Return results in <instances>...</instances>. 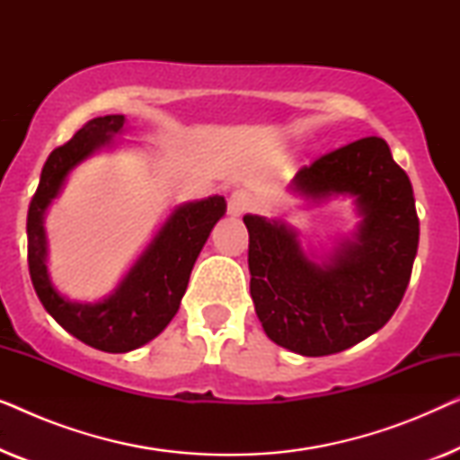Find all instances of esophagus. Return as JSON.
<instances>
[{
  "mask_svg": "<svg viewBox=\"0 0 460 460\" xmlns=\"http://www.w3.org/2000/svg\"><path fill=\"white\" fill-rule=\"evenodd\" d=\"M251 207H253V197L247 190H234L230 194L228 199V211L230 216H243V213H247Z\"/></svg>",
  "mask_w": 460,
  "mask_h": 460,
  "instance_id": "esophagus-1",
  "label": "esophagus"
}]
</instances>
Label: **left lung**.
<instances>
[{"label":"left lung","mask_w":460,"mask_h":460,"mask_svg":"<svg viewBox=\"0 0 460 460\" xmlns=\"http://www.w3.org/2000/svg\"><path fill=\"white\" fill-rule=\"evenodd\" d=\"M291 190L307 200L354 197L360 224L324 261L280 219L244 216L251 297L266 335L301 356H329L394 316L419 247L412 184L385 140L362 137L301 167Z\"/></svg>","instance_id":"obj_1"}]
</instances>
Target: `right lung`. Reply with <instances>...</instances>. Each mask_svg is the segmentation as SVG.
<instances>
[{
    "label": "right lung",
    "instance_id": "add662e5",
    "mask_svg": "<svg viewBox=\"0 0 460 460\" xmlns=\"http://www.w3.org/2000/svg\"><path fill=\"white\" fill-rule=\"evenodd\" d=\"M125 117L106 115L87 121L71 140L54 148L41 169L40 186L27 216L29 274L35 293L62 329L92 348L123 354L153 341L172 323L184 297L194 261L213 226L226 213L224 197H209L175 207L144 253L109 297L77 304L56 291L48 274V243L43 216L58 197L66 175L96 150L123 134Z\"/></svg>",
    "mask_w": 460,
    "mask_h": 460
}]
</instances>
